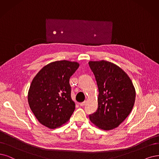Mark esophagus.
<instances>
[{"mask_svg":"<svg viewBox=\"0 0 159 159\" xmlns=\"http://www.w3.org/2000/svg\"><path fill=\"white\" fill-rule=\"evenodd\" d=\"M86 101H84V102H82V103H79V105H80V106H82V107H83V106H84V105H86Z\"/></svg>","mask_w":159,"mask_h":159,"instance_id":"obj_1","label":"esophagus"}]
</instances>
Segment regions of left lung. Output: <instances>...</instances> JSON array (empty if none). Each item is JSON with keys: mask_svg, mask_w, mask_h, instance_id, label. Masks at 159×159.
<instances>
[{"mask_svg": "<svg viewBox=\"0 0 159 159\" xmlns=\"http://www.w3.org/2000/svg\"><path fill=\"white\" fill-rule=\"evenodd\" d=\"M89 64L99 91L98 108L89 115L90 120L102 130H113L130 113L136 90L130 77L116 65L105 60L90 61Z\"/></svg>", "mask_w": 159, "mask_h": 159, "instance_id": "1", "label": "left lung"}]
</instances>
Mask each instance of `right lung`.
<instances>
[{
    "mask_svg": "<svg viewBox=\"0 0 159 159\" xmlns=\"http://www.w3.org/2000/svg\"><path fill=\"white\" fill-rule=\"evenodd\" d=\"M79 67L75 61H56L46 65L34 76L28 103L40 124L54 129L69 120L75 109L69 79Z\"/></svg>",
    "mask_w": 159,
    "mask_h": 159,
    "instance_id": "obj_1",
    "label": "right lung"
}]
</instances>
